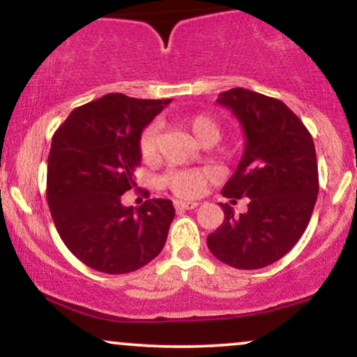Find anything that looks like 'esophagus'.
Instances as JSON below:
<instances>
[{
	"instance_id": "esophagus-1",
	"label": "esophagus",
	"mask_w": 357,
	"mask_h": 357,
	"mask_svg": "<svg viewBox=\"0 0 357 357\" xmlns=\"http://www.w3.org/2000/svg\"><path fill=\"white\" fill-rule=\"evenodd\" d=\"M196 206H198L196 202H181V199H176L174 202L176 210H195Z\"/></svg>"
}]
</instances>
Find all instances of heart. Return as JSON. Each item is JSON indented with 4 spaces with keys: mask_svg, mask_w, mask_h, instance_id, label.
I'll list each match as a JSON object with an SVG mask.
<instances>
[{
    "mask_svg": "<svg viewBox=\"0 0 357 357\" xmlns=\"http://www.w3.org/2000/svg\"><path fill=\"white\" fill-rule=\"evenodd\" d=\"M184 129L195 137L199 146L210 147L215 146L223 136V126L211 114H196V116L188 117L183 122ZM158 141L159 132L158 126H147L139 136V153H141L144 161H153L158 155ZM215 179V173L208 167H192V169H178L167 173L162 178L166 188H169L176 196L184 199L196 198L204 190L208 183Z\"/></svg>",
    "mask_w": 357,
    "mask_h": 357,
    "instance_id": "b5f03b06",
    "label": "heart"
}]
</instances>
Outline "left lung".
Segmentation results:
<instances>
[{
    "mask_svg": "<svg viewBox=\"0 0 357 357\" xmlns=\"http://www.w3.org/2000/svg\"><path fill=\"white\" fill-rule=\"evenodd\" d=\"M220 105L231 109L247 137L235 174L223 196L248 198L236 216L220 203L225 220L208 235V248L223 264L241 270L280 260L304 235L319 192V171L310 132L282 100L247 89L221 92Z\"/></svg>",
    "mask_w": 357,
    "mask_h": 357,
    "instance_id": "obj_1",
    "label": "left lung"
}]
</instances>
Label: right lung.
Wrapping results in <instances>:
<instances>
[{
    "label": "right lung",
    "mask_w": 357,
    "mask_h": 357,
    "mask_svg": "<svg viewBox=\"0 0 357 357\" xmlns=\"http://www.w3.org/2000/svg\"><path fill=\"white\" fill-rule=\"evenodd\" d=\"M169 102L109 93L73 109L53 134L47 202L60 238L90 268L134 272L165 247L174 218L171 199L126 208L121 198L136 186L142 129Z\"/></svg>",
    "instance_id": "add662e5"
}]
</instances>
